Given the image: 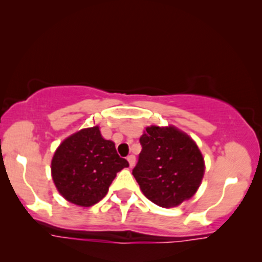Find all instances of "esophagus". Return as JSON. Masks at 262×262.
I'll return each mask as SVG.
<instances>
[{
    "instance_id": "esophagus-1",
    "label": "esophagus",
    "mask_w": 262,
    "mask_h": 262,
    "mask_svg": "<svg viewBox=\"0 0 262 262\" xmlns=\"http://www.w3.org/2000/svg\"><path fill=\"white\" fill-rule=\"evenodd\" d=\"M127 161H128V164H130V166L132 167L135 165V163H136V157H135L134 154H131V156L127 157Z\"/></svg>"
}]
</instances>
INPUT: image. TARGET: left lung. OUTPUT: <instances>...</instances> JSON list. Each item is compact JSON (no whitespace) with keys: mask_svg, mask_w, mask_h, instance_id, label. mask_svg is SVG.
<instances>
[{"mask_svg":"<svg viewBox=\"0 0 262 262\" xmlns=\"http://www.w3.org/2000/svg\"><path fill=\"white\" fill-rule=\"evenodd\" d=\"M132 175L154 204L173 208L192 198L204 176V158L195 142L175 126H148Z\"/></svg>","mask_w":262,"mask_h":262,"instance_id":"1","label":"left lung"}]
</instances>
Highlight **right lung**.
Instances as JSON below:
<instances>
[{
	"label": "right lung",
	"mask_w": 262,
	"mask_h": 262,
	"mask_svg": "<svg viewBox=\"0 0 262 262\" xmlns=\"http://www.w3.org/2000/svg\"><path fill=\"white\" fill-rule=\"evenodd\" d=\"M128 163L114 142L102 137L98 126L66 138L54 153L51 171L58 192L68 202L91 206L104 198L116 173Z\"/></svg>",
	"instance_id": "right-lung-1"
}]
</instances>
